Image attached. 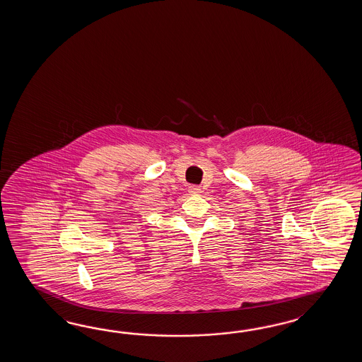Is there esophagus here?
<instances>
[{
  "mask_svg": "<svg viewBox=\"0 0 362 362\" xmlns=\"http://www.w3.org/2000/svg\"><path fill=\"white\" fill-rule=\"evenodd\" d=\"M189 192H190V195H199L202 190H200L199 186L192 185V186H189Z\"/></svg>",
  "mask_w": 362,
  "mask_h": 362,
  "instance_id": "esophagus-1",
  "label": "esophagus"
}]
</instances>
